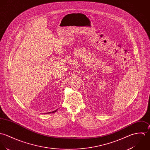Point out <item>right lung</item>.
I'll list each match as a JSON object with an SVG mask.
<instances>
[{"mask_svg": "<svg viewBox=\"0 0 150 150\" xmlns=\"http://www.w3.org/2000/svg\"><path fill=\"white\" fill-rule=\"evenodd\" d=\"M56 111H57V110H56V111H53V112H50V113H53V112H56Z\"/></svg>", "mask_w": 150, "mask_h": 150, "instance_id": "obj_1", "label": "right lung"}]
</instances>
